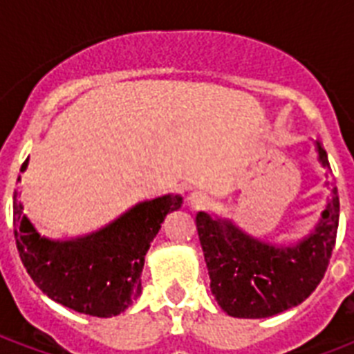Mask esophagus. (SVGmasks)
I'll list each match as a JSON object with an SVG mask.
<instances>
[{
    "instance_id": "obj_1",
    "label": "esophagus",
    "mask_w": 354,
    "mask_h": 354,
    "mask_svg": "<svg viewBox=\"0 0 354 354\" xmlns=\"http://www.w3.org/2000/svg\"><path fill=\"white\" fill-rule=\"evenodd\" d=\"M189 200H191V204L196 205V207H207V205H209V198H207L205 194L193 193L189 196Z\"/></svg>"
}]
</instances>
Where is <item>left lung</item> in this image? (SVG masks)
Masks as SVG:
<instances>
[{
  "label": "left lung",
  "instance_id": "8db88e82",
  "mask_svg": "<svg viewBox=\"0 0 354 354\" xmlns=\"http://www.w3.org/2000/svg\"><path fill=\"white\" fill-rule=\"evenodd\" d=\"M318 160L329 167L316 143ZM338 189L310 235L294 246H274L250 236L232 221L200 211L196 230L209 272L211 292L224 313L235 318H268L305 301L324 279L338 232Z\"/></svg>",
  "mask_w": 354,
  "mask_h": 354
}]
</instances>
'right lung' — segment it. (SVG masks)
I'll use <instances>...</instances> for the list:
<instances>
[{
    "label": "right lung",
    "instance_id": "1",
    "mask_svg": "<svg viewBox=\"0 0 354 354\" xmlns=\"http://www.w3.org/2000/svg\"><path fill=\"white\" fill-rule=\"evenodd\" d=\"M29 160L24 161L21 172ZM180 205V194H165L133 205L99 232L53 241L36 232L14 191V239L27 274L53 301L77 313L110 318L141 294V272L150 242L167 213Z\"/></svg>",
    "mask_w": 354,
    "mask_h": 354
}]
</instances>
